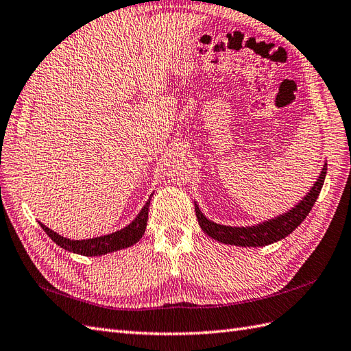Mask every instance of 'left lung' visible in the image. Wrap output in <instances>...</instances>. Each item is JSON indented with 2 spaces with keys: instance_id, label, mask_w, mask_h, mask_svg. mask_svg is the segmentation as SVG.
Returning a JSON list of instances; mask_svg holds the SVG:
<instances>
[{
  "instance_id": "left-lung-1",
  "label": "left lung",
  "mask_w": 351,
  "mask_h": 351,
  "mask_svg": "<svg viewBox=\"0 0 351 351\" xmlns=\"http://www.w3.org/2000/svg\"><path fill=\"white\" fill-rule=\"evenodd\" d=\"M328 164L323 165L322 173L314 183L311 191L304 196V199L299 202L292 210H289L285 215H281L276 219H271L268 221H263L256 226H245V228H232L225 225H217L215 221L208 220L202 213L199 207L195 204L196 217H198L199 226L208 237L215 238V240L225 243V244H234L241 247H263L271 243H276L283 240L285 237L293 232L299 225L302 223L304 219L308 216L314 202L317 201L319 193L324 183V177H326Z\"/></svg>"
}]
</instances>
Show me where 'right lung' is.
Masks as SVG:
<instances>
[{"mask_svg": "<svg viewBox=\"0 0 351 351\" xmlns=\"http://www.w3.org/2000/svg\"><path fill=\"white\" fill-rule=\"evenodd\" d=\"M150 198L146 202V205L141 208L140 215L135 217V220H132V223H130L121 230H117V232L104 235V237L89 238V240H70V238H64L59 234H56L55 230L49 229L47 226L40 223V221L38 223L43 228V230H45V232L50 237V240L55 241L59 247H62V249H65L68 252L83 254V256L107 254L111 252L125 249V247H131L132 244H135L140 240L144 232H146Z\"/></svg>", "mask_w": 351, "mask_h": 351, "instance_id": "obj_1", "label": "right lung"}]
</instances>
